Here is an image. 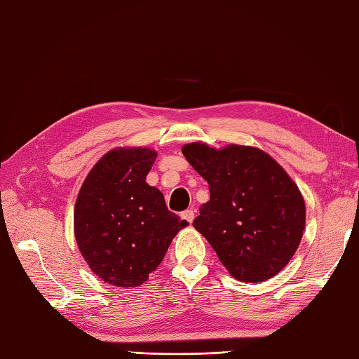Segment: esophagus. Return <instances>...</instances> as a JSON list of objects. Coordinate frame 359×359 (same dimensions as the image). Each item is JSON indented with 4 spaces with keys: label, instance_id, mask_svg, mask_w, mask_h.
I'll return each mask as SVG.
<instances>
[{
    "label": "esophagus",
    "instance_id": "esophagus-1",
    "mask_svg": "<svg viewBox=\"0 0 359 359\" xmlns=\"http://www.w3.org/2000/svg\"><path fill=\"white\" fill-rule=\"evenodd\" d=\"M181 217L184 219L186 222L192 223V222H194V219H195V211H194V209H187V211H184V212L181 214Z\"/></svg>",
    "mask_w": 359,
    "mask_h": 359
}]
</instances>
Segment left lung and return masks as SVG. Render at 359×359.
Masks as SVG:
<instances>
[{
  "mask_svg": "<svg viewBox=\"0 0 359 359\" xmlns=\"http://www.w3.org/2000/svg\"><path fill=\"white\" fill-rule=\"evenodd\" d=\"M209 184L194 228L205 236L229 275L243 283L272 278L292 259L306 223L305 200L287 172L256 147L181 148Z\"/></svg>",
  "mask_w": 359,
  "mask_h": 359,
  "instance_id": "1",
  "label": "left lung"
}]
</instances>
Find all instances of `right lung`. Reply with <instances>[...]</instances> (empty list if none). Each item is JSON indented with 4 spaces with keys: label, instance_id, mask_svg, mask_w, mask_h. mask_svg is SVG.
I'll use <instances>...</instances> for the list:
<instances>
[{
    "label": "right lung",
    "instance_id": "add662e5",
    "mask_svg": "<svg viewBox=\"0 0 359 359\" xmlns=\"http://www.w3.org/2000/svg\"><path fill=\"white\" fill-rule=\"evenodd\" d=\"M158 153L147 147L107 151L87 175L74 203V238L87 266L112 286L136 287L164 259L187 226L147 184Z\"/></svg>",
    "mask_w": 359,
    "mask_h": 359
}]
</instances>
